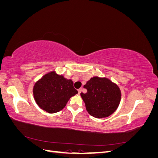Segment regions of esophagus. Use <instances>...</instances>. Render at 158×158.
Instances as JSON below:
<instances>
[{"instance_id":"1","label":"esophagus","mask_w":158,"mask_h":158,"mask_svg":"<svg viewBox=\"0 0 158 158\" xmlns=\"http://www.w3.org/2000/svg\"><path fill=\"white\" fill-rule=\"evenodd\" d=\"M78 93H79V94H80L81 92H82V88H80V89H79L78 90Z\"/></svg>"}]
</instances>
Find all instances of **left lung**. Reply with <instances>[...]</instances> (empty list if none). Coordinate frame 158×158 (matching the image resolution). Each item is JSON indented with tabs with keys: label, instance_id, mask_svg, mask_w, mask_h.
Here are the masks:
<instances>
[{
	"label": "left lung",
	"instance_id": "obj_1",
	"mask_svg": "<svg viewBox=\"0 0 158 158\" xmlns=\"http://www.w3.org/2000/svg\"><path fill=\"white\" fill-rule=\"evenodd\" d=\"M84 88L87 93H81L80 95L90 115L106 118L118 108L121 99V89L109 79L95 76L88 81Z\"/></svg>",
	"mask_w": 158,
	"mask_h": 158
}]
</instances>
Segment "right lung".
<instances>
[{
  "label": "right lung",
  "mask_w": 158,
  "mask_h": 158,
  "mask_svg": "<svg viewBox=\"0 0 158 158\" xmlns=\"http://www.w3.org/2000/svg\"><path fill=\"white\" fill-rule=\"evenodd\" d=\"M78 94L72 80H68L55 71L45 74L37 81L33 94L37 106L49 113L61 111L71 97Z\"/></svg>",
  "instance_id": "add662e5"
}]
</instances>
